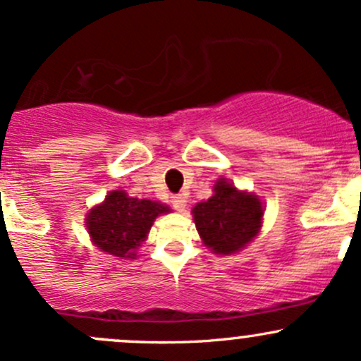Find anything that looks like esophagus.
Segmentation results:
<instances>
[{"label":"esophagus","mask_w":361,"mask_h":361,"mask_svg":"<svg viewBox=\"0 0 361 361\" xmlns=\"http://www.w3.org/2000/svg\"><path fill=\"white\" fill-rule=\"evenodd\" d=\"M187 195H183V193H178V195H173L171 197V204L173 207L176 209V211L183 212L185 207H187Z\"/></svg>","instance_id":"1"}]
</instances>
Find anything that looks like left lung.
<instances>
[{"label": "left lung", "mask_w": 361, "mask_h": 361, "mask_svg": "<svg viewBox=\"0 0 361 361\" xmlns=\"http://www.w3.org/2000/svg\"><path fill=\"white\" fill-rule=\"evenodd\" d=\"M262 202L240 192L224 180L214 185V195L193 207L197 231L214 253H235L259 235L262 224Z\"/></svg>", "instance_id": "obj_1"}]
</instances>
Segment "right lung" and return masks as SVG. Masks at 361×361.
<instances>
[{
    "label": "right lung",
    "mask_w": 361,
    "mask_h": 361,
    "mask_svg": "<svg viewBox=\"0 0 361 361\" xmlns=\"http://www.w3.org/2000/svg\"><path fill=\"white\" fill-rule=\"evenodd\" d=\"M164 212H169L168 205L133 199L121 190H114L89 212L87 229L101 250L133 259L137 248L147 238L154 219Z\"/></svg>",
    "instance_id": "1"
}]
</instances>
